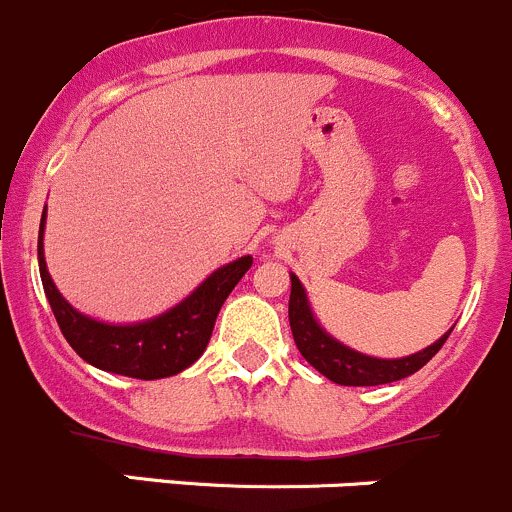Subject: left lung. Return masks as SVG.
Wrapping results in <instances>:
<instances>
[{"mask_svg": "<svg viewBox=\"0 0 512 512\" xmlns=\"http://www.w3.org/2000/svg\"><path fill=\"white\" fill-rule=\"evenodd\" d=\"M288 321H291L293 341H296L301 356L316 368L318 373L338 386H381V383L401 381L411 373L421 371L423 366L443 348L448 341L450 328L445 336H440L433 346L413 353L408 358H396V361H383V358L363 356V353L351 351L343 343L333 341L326 331L316 323L311 308H308L306 291L301 281L291 276V298H288Z\"/></svg>", "mask_w": 512, "mask_h": 512, "instance_id": "obj_1", "label": "left lung"}]
</instances>
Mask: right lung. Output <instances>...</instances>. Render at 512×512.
I'll return each instance as SVG.
<instances>
[{
  "instance_id": "add662e5",
  "label": "right lung",
  "mask_w": 512,
  "mask_h": 512,
  "mask_svg": "<svg viewBox=\"0 0 512 512\" xmlns=\"http://www.w3.org/2000/svg\"><path fill=\"white\" fill-rule=\"evenodd\" d=\"M44 216L47 209L39 224V273L64 338L91 366L141 381L176 376L206 351L226 296L234 291L254 261L251 256H241L239 261L219 268L186 301L161 313L159 318L136 326H109L74 311L54 286L44 263Z\"/></svg>"
}]
</instances>
